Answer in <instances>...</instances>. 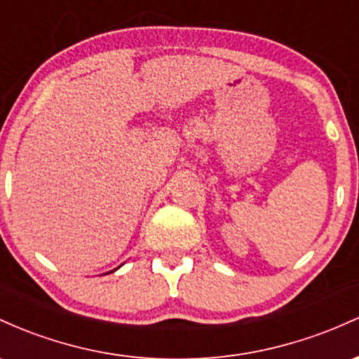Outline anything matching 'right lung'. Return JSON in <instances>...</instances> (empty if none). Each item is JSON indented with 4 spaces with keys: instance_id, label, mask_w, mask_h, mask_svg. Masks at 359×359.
<instances>
[{
    "instance_id": "right-lung-1",
    "label": "right lung",
    "mask_w": 359,
    "mask_h": 359,
    "mask_svg": "<svg viewBox=\"0 0 359 359\" xmlns=\"http://www.w3.org/2000/svg\"><path fill=\"white\" fill-rule=\"evenodd\" d=\"M120 266H122V264H120ZM120 266H118V268H120ZM118 268H115V269H114V271H116V269H118ZM114 271H110V273H114Z\"/></svg>"
}]
</instances>
